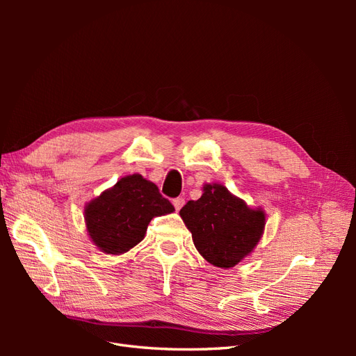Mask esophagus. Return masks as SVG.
<instances>
[{
	"mask_svg": "<svg viewBox=\"0 0 356 356\" xmlns=\"http://www.w3.org/2000/svg\"><path fill=\"white\" fill-rule=\"evenodd\" d=\"M172 203H174V207H175V209H177V211H179V209L182 208V204H184V203H186V200H184V199H182V197H175L174 200H172Z\"/></svg>",
	"mask_w": 356,
	"mask_h": 356,
	"instance_id": "esophagus-1",
	"label": "esophagus"
}]
</instances>
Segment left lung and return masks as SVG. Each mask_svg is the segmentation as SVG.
Segmentation results:
<instances>
[{"label":"left lung","mask_w":356,"mask_h":356,"mask_svg":"<svg viewBox=\"0 0 356 356\" xmlns=\"http://www.w3.org/2000/svg\"><path fill=\"white\" fill-rule=\"evenodd\" d=\"M196 250L211 264L229 268L250 254L266 224L261 209H251L221 184H207L197 200L179 211Z\"/></svg>","instance_id":"left-lung-1"}]
</instances>
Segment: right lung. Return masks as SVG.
<instances>
[{
  "label": "right lung",
  "instance_id": "add662e5",
  "mask_svg": "<svg viewBox=\"0 0 356 356\" xmlns=\"http://www.w3.org/2000/svg\"><path fill=\"white\" fill-rule=\"evenodd\" d=\"M175 211L156 184L139 174L122 178L86 207L93 243L106 254H123L144 239L149 221Z\"/></svg>",
  "mask_w": 356,
  "mask_h": 356
}]
</instances>
